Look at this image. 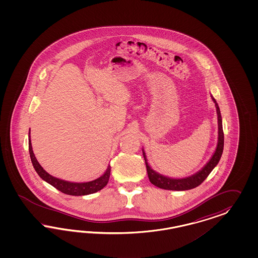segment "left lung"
Returning a JSON list of instances; mask_svg holds the SVG:
<instances>
[{
	"mask_svg": "<svg viewBox=\"0 0 258 258\" xmlns=\"http://www.w3.org/2000/svg\"><path fill=\"white\" fill-rule=\"evenodd\" d=\"M212 99L216 105L217 109V113H218V124H219V140H218V146L214 155L212 156L210 161L205 164L201 171L196 173L195 175H192L187 178H182V179H172V178H167L164 177L163 175L157 173L151 167L149 166L147 161V157L143 150V155L145 159V163L147 166V171L149 175V179L152 184L155 186L165 190H176V191H183V190H189L193 188L199 186L202 184L203 180H205L208 175L211 173L212 170L215 168V166L219 164L220 157L222 155L223 152V146H224V134H223V130H222V120H221V114L219 110V105L216 101V99L212 96Z\"/></svg>",
	"mask_w": 258,
	"mask_h": 258,
	"instance_id": "1",
	"label": "left lung"
}]
</instances>
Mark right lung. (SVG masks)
Instances as JSON below:
<instances>
[{"label": "right lung", "mask_w": 258, "mask_h": 258, "mask_svg": "<svg viewBox=\"0 0 258 258\" xmlns=\"http://www.w3.org/2000/svg\"><path fill=\"white\" fill-rule=\"evenodd\" d=\"M28 145H29V153H30L32 164H33V166H34L36 172L39 174V177L64 194L71 196H84L93 194V193L101 190L102 188L105 187L109 181V175H110V165L108 166L107 170L100 178L92 180V181H88V182H70V181L59 180L57 178H55V177L51 176L50 174H48L41 167L39 162L37 161L36 157L34 155L33 149H32L30 138H29Z\"/></svg>", "instance_id": "obj_1"}]
</instances>
